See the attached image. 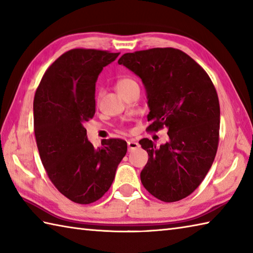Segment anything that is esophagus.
<instances>
[{"label": "esophagus", "instance_id": "obj_1", "mask_svg": "<svg viewBox=\"0 0 253 253\" xmlns=\"http://www.w3.org/2000/svg\"><path fill=\"white\" fill-rule=\"evenodd\" d=\"M127 145H128V150L132 151V150H136L137 148H139V143L135 140H128L127 141Z\"/></svg>", "mask_w": 253, "mask_h": 253}]
</instances>
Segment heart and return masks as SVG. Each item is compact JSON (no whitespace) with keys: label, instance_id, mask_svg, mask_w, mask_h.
I'll use <instances>...</instances> for the list:
<instances>
[{"label":"heart","instance_id":"b5f03b06","mask_svg":"<svg viewBox=\"0 0 253 253\" xmlns=\"http://www.w3.org/2000/svg\"><path fill=\"white\" fill-rule=\"evenodd\" d=\"M136 80L135 79H132L130 77H123V78H120L116 82V88L118 90V92L122 93L125 90H127L128 87L133 85V84H136Z\"/></svg>","mask_w":253,"mask_h":253}]
</instances>
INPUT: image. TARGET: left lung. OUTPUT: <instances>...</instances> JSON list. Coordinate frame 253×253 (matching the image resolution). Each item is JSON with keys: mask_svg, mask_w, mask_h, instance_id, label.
I'll return each mask as SVG.
<instances>
[{"mask_svg": "<svg viewBox=\"0 0 253 253\" xmlns=\"http://www.w3.org/2000/svg\"><path fill=\"white\" fill-rule=\"evenodd\" d=\"M118 63L141 79L148 98L147 130L167 128L169 140L157 147L139 141L149 159L140 173L145 189L158 200L185 199L204 180L219 141L218 95L209 74L175 48L125 53Z\"/></svg>", "mask_w": 253, "mask_h": 253, "instance_id": "8db88e82", "label": "left lung"}]
</instances>
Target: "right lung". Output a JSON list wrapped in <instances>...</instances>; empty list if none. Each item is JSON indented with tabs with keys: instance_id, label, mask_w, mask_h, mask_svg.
I'll return each instance as SVG.
<instances>
[{
	"instance_id": "add662e5",
	"label": "right lung",
	"mask_w": 253,
	"mask_h": 253,
	"mask_svg": "<svg viewBox=\"0 0 253 253\" xmlns=\"http://www.w3.org/2000/svg\"><path fill=\"white\" fill-rule=\"evenodd\" d=\"M120 52L71 49L47 69L34 98V130L42 166L57 190L78 204L96 202L110 189L127 142L87 140L84 124L95 114V83Z\"/></svg>"
}]
</instances>
